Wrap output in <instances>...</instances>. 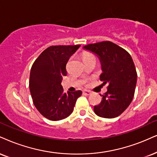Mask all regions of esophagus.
Returning <instances> with one entry per match:
<instances>
[{"label": "esophagus", "instance_id": "1", "mask_svg": "<svg viewBox=\"0 0 157 157\" xmlns=\"http://www.w3.org/2000/svg\"><path fill=\"white\" fill-rule=\"evenodd\" d=\"M83 94H84V95H86V96H89L91 94V92L90 91H88V90H84L83 91Z\"/></svg>", "mask_w": 157, "mask_h": 157}]
</instances>
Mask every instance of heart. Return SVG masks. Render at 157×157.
<instances>
[{"instance_id":"1","label":"heart","mask_w":157,"mask_h":157,"mask_svg":"<svg viewBox=\"0 0 157 157\" xmlns=\"http://www.w3.org/2000/svg\"><path fill=\"white\" fill-rule=\"evenodd\" d=\"M94 57L93 55H91V54H89V53H84V55H83V59H86V58H88V57Z\"/></svg>"}]
</instances>
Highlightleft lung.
<instances>
[{
	"mask_svg": "<svg viewBox=\"0 0 157 157\" xmlns=\"http://www.w3.org/2000/svg\"><path fill=\"white\" fill-rule=\"evenodd\" d=\"M99 58L102 73V86L108 90L101 102L94 107L98 117L112 119L119 117L130 105L135 94L137 72L131 56L126 50L111 41L89 44L83 47Z\"/></svg>",
	"mask_w": 157,
	"mask_h": 157,
	"instance_id": "8db88e82",
	"label": "left lung"
}]
</instances>
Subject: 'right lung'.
<instances>
[{
  "mask_svg": "<svg viewBox=\"0 0 157 157\" xmlns=\"http://www.w3.org/2000/svg\"><path fill=\"white\" fill-rule=\"evenodd\" d=\"M80 45L52 46L39 55L30 70V87L34 105L41 115L52 121L69 117L81 90H63L61 82L67 75L66 64Z\"/></svg>",
  "mask_w": 157,
  "mask_h": 157,
  "instance_id": "1",
  "label": "right lung"
}]
</instances>
